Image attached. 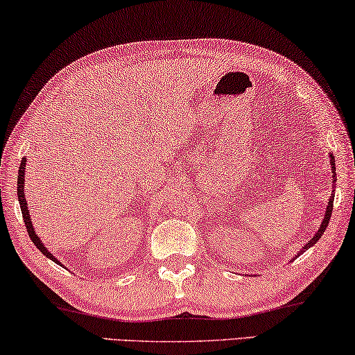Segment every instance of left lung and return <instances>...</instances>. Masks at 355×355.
Returning a JSON list of instances; mask_svg holds the SVG:
<instances>
[{"label":"left lung","instance_id":"1","mask_svg":"<svg viewBox=\"0 0 355 355\" xmlns=\"http://www.w3.org/2000/svg\"><path fill=\"white\" fill-rule=\"evenodd\" d=\"M329 159H330V167H331V178H334V183L336 182V178H335V175H336V168H335V156L331 155V153H329ZM335 188V187H334ZM335 189H331V196L329 198V202H327V208H325V213H324V219H322V223L319 224V229L316 230V234L313 235L311 239H309V241H306L305 245L302 246L300 248V251L297 252V256L295 257H299L300 254H303V252H305L306 250H309L311 248V246H314L318 243V240L322 237V234L325 232V229H327V226H329V221H330V216H331V211H334V199H335ZM292 261H294V259H292Z\"/></svg>","mask_w":355,"mask_h":355}]
</instances>
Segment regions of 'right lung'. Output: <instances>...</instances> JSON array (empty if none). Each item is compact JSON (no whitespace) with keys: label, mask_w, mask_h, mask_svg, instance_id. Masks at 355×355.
<instances>
[{"label":"right lung","mask_w":355,"mask_h":355,"mask_svg":"<svg viewBox=\"0 0 355 355\" xmlns=\"http://www.w3.org/2000/svg\"><path fill=\"white\" fill-rule=\"evenodd\" d=\"M26 157H24L20 162V167H19V175H17V198H19V204H20V210H21V216H24V223L26 226L28 230V235H30V239L33 240V243L36 245V248L42 252L44 256L49 257L50 261H53L55 263H58V266H63L58 259H56L52 252H50L46 245L42 243V240L37 237L35 226H33V221H31V216H30V210H28V204H26V199H25V167H26Z\"/></svg>","instance_id":"obj_1"}]
</instances>
